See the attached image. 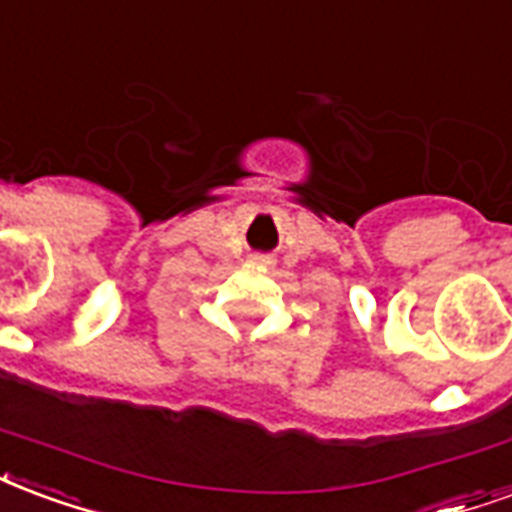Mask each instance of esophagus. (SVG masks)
I'll return each mask as SVG.
<instances>
[{
  "mask_svg": "<svg viewBox=\"0 0 512 512\" xmlns=\"http://www.w3.org/2000/svg\"><path fill=\"white\" fill-rule=\"evenodd\" d=\"M255 260H257V263H266V260H263V257H255Z\"/></svg>",
  "mask_w": 512,
  "mask_h": 512,
  "instance_id": "34e87169",
  "label": "esophagus"
}]
</instances>
